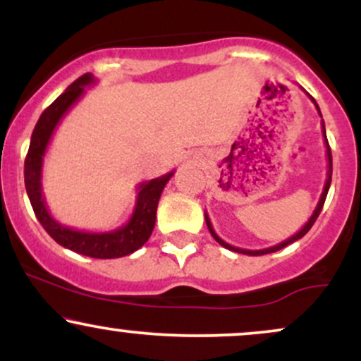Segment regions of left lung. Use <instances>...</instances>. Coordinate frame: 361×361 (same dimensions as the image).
<instances>
[{"mask_svg":"<svg viewBox=\"0 0 361 361\" xmlns=\"http://www.w3.org/2000/svg\"><path fill=\"white\" fill-rule=\"evenodd\" d=\"M305 94H307V97L310 98V100H312V103H314V105H316V109H317V111H319V115H321V110H319V105L316 103V100H314V98L310 97L309 93H305ZM321 117H322V115H321ZM322 135H324V142H326V157H327L326 183H324V188H322L321 198H319V202H317V207H316V209H314V212H312V215H310V217H309V221L305 222L304 226H302V229L299 231V233H295V234L292 235V238L285 239V241H281L280 244H275V246H271V247H264V250H255V251H252V250H243V247H235V246H233V244L226 243V241H224V239L219 238L217 233H215V231H214L212 222H210L209 215H207V212H205V222H207V227H209L210 234H212V238L215 239V241H217L219 244H221V246H224V247H226V250H229V251H235V252H241V255H250V256H261V255H268V252H275V251H279V250H281V247H285V246H288V244H292L293 241H299L300 238H304V235L309 233L310 227L314 226V222H316V219L319 217V214H321L322 205H324V200H326V197H327V192H329V186H331V176H333V156H331V147H329V144H327V139H326V127H324V120H322Z\"/></svg>","mask_w":361,"mask_h":361,"instance_id":"1","label":"left lung"}]
</instances>
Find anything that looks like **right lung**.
Returning <instances> with one entry per match:
<instances>
[{
	"label": "right lung",
	"mask_w": 361,
	"mask_h": 361,
	"mask_svg": "<svg viewBox=\"0 0 361 361\" xmlns=\"http://www.w3.org/2000/svg\"><path fill=\"white\" fill-rule=\"evenodd\" d=\"M94 82L97 80L90 73L78 78L49 109L42 111L34 132H32L30 147H28L27 159H25V188H27V195L30 198L32 209H34L37 219L54 241L74 252L90 256V258L111 259L132 255L147 243L152 229H154L156 210L161 193H163L169 178L175 175V171H169L166 175L154 178V180L139 183L134 212H132L127 224H123L118 229L105 231V233L78 231L64 226L52 217L42 193L44 156L47 152L54 130L59 126L62 117L85 94V88L93 86Z\"/></svg>",
	"instance_id": "right-lung-1"
}]
</instances>
